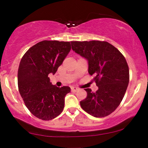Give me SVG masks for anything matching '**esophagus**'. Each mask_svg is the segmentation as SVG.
I'll use <instances>...</instances> for the list:
<instances>
[{
    "instance_id": "1",
    "label": "esophagus",
    "mask_w": 148,
    "mask_h": 148,
    "mask_svg": "<svg viewBox=\"0 0 148 148\" xmlns=\"http://www.w3.org/2000/svg\"><path fill=\"white\" fill-rule=\"evenodd\" d=\"M79 90V88H76V87H71V91L73 92H77Z\"/></svg>"
}]
</instances>
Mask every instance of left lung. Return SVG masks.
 Wrapping results in <instances>:
<instances>
[{
	"label": "left lung",
	"instance_id": "1",
	"mask_svg": "<svg viewBox=\"0 0 148 148\" xmlns=\"http://www.w3.org/2000/svg\"><path fill=\"white\" fill-rule=\"evenodd\" d=\"M72 49L88 61V73L95 75L98 90L85 89L88 96L80 102L82 109L97 118L116 110L126 92L129 82V66L124 56L107 42H71Z\"/></svg>",
	"mask_w": 148,
	"mask_h": 148
}]
</instances>
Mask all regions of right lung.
Returning <instances> with one entry per match:
<instances>
[{"instance_id": "1", "label": "right lung", "mask_w": 148, "mask_h": 148, "mask_svg": "<svg viewBox=\"0 0 148 148\" xmlns=\"http://www.w3.org/2000/svg\"><path fill=\"white\" fill-rule=\"evenodd\" d=\"M69 42L44 40L25 52L18 69V88L30 112L44 121L52 120L62 112L68 86L58 88L48 75L57 71L71 50Z\"/></svg>"}]
</instances>
